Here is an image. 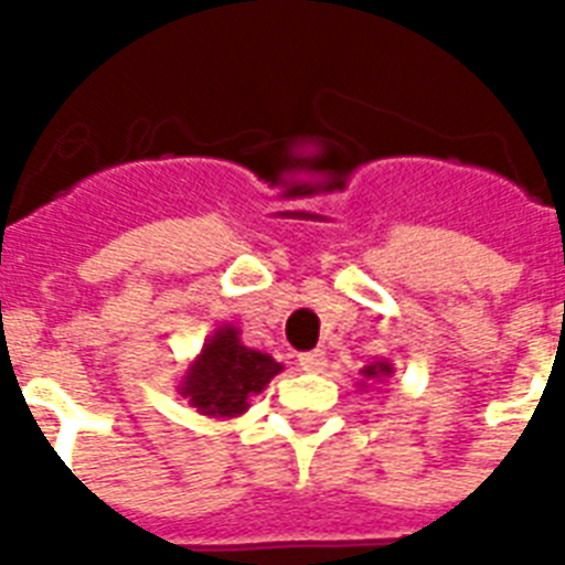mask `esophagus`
I'll return each mask as SVG.
<instances>
[{"instance_id": "1", "label": "esophagus", "mask_w": 565, "mask_h": 565, "mask_svg": "<svg viewBox=\"0 0 565 565\" xmlns=\"http://www.w3.org/2000/svg\"><path fill=\"white\" fill-rule=\"evenodd\" d=\"M299 366L305 372H322L328 366V358L326 352H305L299 358Z\"/></svg>"}]
</instances>
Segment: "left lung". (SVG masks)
Returning a JSON list of instances; mask_svg holds the SVG:
<instances>
[{
    "mask_svg": "<svg viewBox=\"0 0 565 565\" xmlns=\"http://www.w3.org/2000/svg\"><path fill=\"white\" fill-rule=\"evenodd\" d=\"M390 375H393V363H386V361L370 363V366L363 370V377H366V381H381V377H390Z\"/></svg>",
    "mask_w": 565,
    "mask_h": 565,
    "instance_id": "left-lung-1",
    "label": "left lung"
}]
</instances>
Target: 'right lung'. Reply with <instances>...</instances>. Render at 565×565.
<instances>
[{
  "instance_id": "add662e5",
  "label": "right lung",
  "mask_w": 565,
  "mask_h": 565,
  "mask_svg": "<svg viewBox=\"0 0 565 565\" xmlns=\"http://www.w3.org/2000/svg\"><path fill=\"white\" fill-rule=\"evenodd\" d=\"M281 370V363L269 354L239 343L237 328L220 326L181 377L179 393L204 416L231 419L246 413L248 398L264 393Z\"/></svg>"
}]
</instances>
